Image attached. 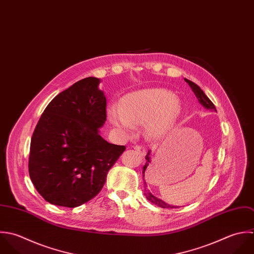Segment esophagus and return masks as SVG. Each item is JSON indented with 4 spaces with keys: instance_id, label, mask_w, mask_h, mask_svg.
<instances>
[{
    "instance_id": "34e87169",
    "label": "esophagus",
    "mask_w": 254,
    "mask_h": 254,
    "mask_svg": "<svg viewBox=\"0 0 254 254\" xmlns=\"http://www.w3.org/2000/svg\"><path fill=\"white\" fill-rule=\"evenodd\" d=\"M134 150L141 156V157H145L146 156V149L143 147V146H140V145H137L134 147Z\"/></svg>"
}]
</instances>
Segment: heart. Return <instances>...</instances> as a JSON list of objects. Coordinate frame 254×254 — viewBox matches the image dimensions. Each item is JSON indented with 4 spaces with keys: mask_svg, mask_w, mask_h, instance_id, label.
I'll list each match as a JSON object with an SVG mask.
<instances>
[{
    "mask_svg": "<svg viewBox=\"0 0 254 254\" xmlns=\"http://www.w3.org/2000/svg\"><path fill=\"white\" fill-rule=\"evenodd\" d=\"M180 111L178 99L163 88H151L125 96L119 105L109 109L111 121L119 128L130 130L134 124L146 123L149 138H160L173 127Z\"/></svg>",
    "mask_w": 254,
    "mask_h": 254,
    "instance_id": "1",
    "label": "heart"
}]
</instances>
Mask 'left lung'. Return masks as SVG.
Returning <instances> with one entry per match:
<instances>
[{"label": "left lung", "instance_id": "left-lung-1", "mask_svg": "<svg viewBox=\"0 0 254 254\" xmlns=\"http://www.w3.org/2000/svg\"><path fill=\"white\" fill-rule=\"evenodd\" d=\"M185 82L191 87V89H192V91L194 92L195 96L198 98V101H199L205 108L217 111V109H216L214 103L209 99V97L204 93V91H203L198 85H196L195 83H193V82L187 80V79H185ZM150 153H151V152L149 151L148 154L146 155V161H147V162H146L145 166L143 167V176H144V177H145V172H147V171L150 169V168H151V166H152ZM146 189H147V188H146ZM145 195H146V198H147L149 201H151L153 204H155V205H157V206H159V207H161V208H168V209H169V208H178L177 206H171V205H169V204L165 203L163 200H161V199L155 197V196L150 192V190H146Z\"/></svg>", "mask_w": 254, "mask_h": 254}]
</instances>
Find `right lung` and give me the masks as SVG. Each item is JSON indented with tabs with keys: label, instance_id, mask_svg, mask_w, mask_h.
Wrapping results in <instances>:
<instances>
[{
	"label": "right lung",
	"instance_id": "obj_1",
	"mask_svg": "<svg viewBox=\"0 0 254 254\" xmlns=\"http://www.w3.org/2000/svg\"><path fill=\"white\" fill-rule=\"evenodd\" d=\"M99 83L88 77L56 95L32 134L29 176L50 204L75 208L95 197L126 149L98 133L106 121V98Z\"/></svg>",
	"mask_w": 254,
	"mask_h": 254
}]
</instances>
